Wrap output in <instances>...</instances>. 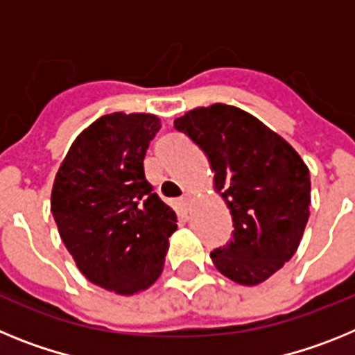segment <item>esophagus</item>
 <instances>
[{
	"instance_id": "34e87169",
	"label": "esophagus",
	"mask_w": 355,
	"mask_h": 355,
	"mask_svg": "<svg viewBox=\"0 0 355 355\" xmlns=\"http://www.w3.org/2000/svg\"><path fill=\"white\" fill-rule=\"evenodd\" d=\"M193 202H195V198H193V195H184L180 198V202H178V205H180L182 209H189L191 205H193Z\"/></svg>"
}]
</instances>
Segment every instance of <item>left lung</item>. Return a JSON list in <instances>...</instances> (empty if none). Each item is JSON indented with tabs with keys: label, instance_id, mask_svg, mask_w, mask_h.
I'll list each match as a JSON object with an SVG mask.
<instances>
[{
	"label": "left lung",
	"instance_id": "1",
	"mask_svg": "<svg viewBox=\"0 0 355 355\" xmlns=\"http://www.w3.org/2000/svg\"><path fill=\"white\" fill-rule=\"evenodd\" d=\"M205 153L234 237L211 254L236 284L270 279L300 246L311 205L309 168L284 137L232 105L196 107L175 119Z\"/></svg>",
	"mask_w": 355,
	"mask_h": 355
}]
</instances>
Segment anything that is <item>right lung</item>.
I'll use <instances>...</instances> for the list:
<instances>
[{
	"mask_svg": "<svg viewBox=\"0 0 355 355\" xmlns=\"http://www.w3.org/2000/svg\"><path fill=\"white\" fill-rule=\"evenodd\" d=\"M155 114L112 112L80 132L58 166L51 214L80 273L132 297L157 282L177 214L144 177Z\"/></svg>",
	"mask_w": 355,
	"mask_h": 355,
	"instance_id": "right-lung-1",
	"label": "right lung"
}]
</instances>
